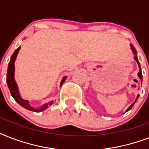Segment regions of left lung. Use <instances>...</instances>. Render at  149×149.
I'll use <instances>...</instances> for the list:
<instances>
[{
    "instance_id": "left-lung-1",
    "label": "left lung",
    "mask_w": 149,
    "mask_h": 149,
    "mask_svg": "<svg viewBox=\"0 0 149 149\" xmlns=\"http://www.w3.org/2000/svg\"><path fill=\"white\" fill-rule=\"evenodd\" d=\"M131 48H132V52H134V55H135V56H134V60L136 61L137 63H138V64H139V69L141 70V65H140V63H139V59H138V57H137V56H136V53H137L136 50H135V49H134V46H133V45H131ZM138 76H139V78H140V79H141V82H142V74H141V70H140V72H139V74H138ZM139 96H138V97H137V99L139 98ZM137 99H136V100H137ZM136 100H135V101H136ZM134 103H135V102H134ZM134 104H132V105H131V106H130L129 107H128V108L127 109V111H126V112H127V111H129V110H131V109H132V107H133V105H134Z\"/></svg>"
}]
</instances>
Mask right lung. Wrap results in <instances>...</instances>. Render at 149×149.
<instances>
[{
  "instance_id": "1",
  "label": "right lung",
  "mask_w": 149,
  "mask_h": 149,
  "mask_svg": "<svg viewBox=\"0 0 149 149\" xmlns=\"http://www.w3.org/2000/svg\"><path fill=\"white\" fill-rule=\"evenodd\" d=\"M20 49H21V46L19 48H17V49L15 50V52L13 53V55L11 56V58H10V60L9 62V64H8V72H7V84H8V88H9V91H10V93L11 94V96L13 97V98L15 100V101H17L18 104L22 106L23 107H24L27 110H29V111H36V112H38V111H42L44 110L49 107V106H50L53 101L49 102V104H45V105H43L41 108L36 109L32 107L31 106H30L29 104V100H23L19 95V92H18V90H17V84L15 83V77H14V74H15V58L17 57V55L19 52ZM65 78L66 77H64L62 79V82H61V85L63 84V82L65 80Z\"/></svg>"
}]
</instances>
